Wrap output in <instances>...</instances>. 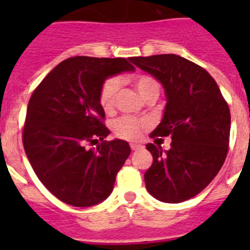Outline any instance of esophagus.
<instances>
[{"mask_svg":"<svg viewBox=\"0 0 250 250\" xmlns=\"http://www.w3.org/2000/svg\"><path fill=\"white\" fill-rule=\"evenodd\" d=\"M130 146H131L132 151H136V150H139V149H141V147H143L140 144H135V143H132V144H130Z\"/></svg>","mask_w":250,"mask_h":250,"instance_id":"obj_1","label":"esophagus"}]
</instances>
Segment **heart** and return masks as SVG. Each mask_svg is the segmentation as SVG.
Segmentation results:
<instances>
[{
  "instance_id": "heart-1",
  "label": "heart",
  "mask_w": 250,
  "mask_h": 250,
  "mask_svg": "<svg viewBox=\"0 0 250 250\" xmlns=\"http://www.w3.org/2000/svg\"><path fill=\"white\" fill-rule=\"evenodd\" d=\"M135 87L143 99H146L151 95H159L158 81L150 75H139L136 76ZM120 86V80L118 77H110L101 86L99 92V103L104 111H111L115 105L116 92ZM150 126L149 120L138 119L134 116H121L112 123V131L118 138L125 140H138L143 131Z\"/></svg>"
}]
</instances>
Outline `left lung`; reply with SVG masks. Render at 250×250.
<instances>
[{"label":"left lung","instance_id":"1","mask_svg":"<svg viewBox=\"0 0 250 250\" xmlns=\"http://www.w3.org/2000/svg\"><path fill=\"white\" fill-rule=\"evenodd\" d=\"M134 65L163 85L164 115L150 138L170 136L169 150L147 144L152 164L145 185L155 199L182 203L190 199L219 173L230 134V111L219 86L207 70L173 54L131 57Z\"/></svg>","mask_w":250,"mask_h":250}]
</instances>
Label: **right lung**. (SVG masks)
Here are the masks:
<instances>
[{"label": "right lung", "instance_id": "add662e5", "mask_svg": "<svg viewBox=\"0 0 250 250\" xmlns=\"http://www.w3.org/2000/svg\"><path fill=\"white\" fill-rule=\"evenodd\" d=\"M134 70L121 57H70L51 70L31 96L23 147L40 182L61 202L92 207L111 194L131 149L125 140H104L110 130L99 92L106 79ZM99 141L95 149H85Z\"/></svg>", "mask_w": 250, "mask_h": 250}]
</instances>
